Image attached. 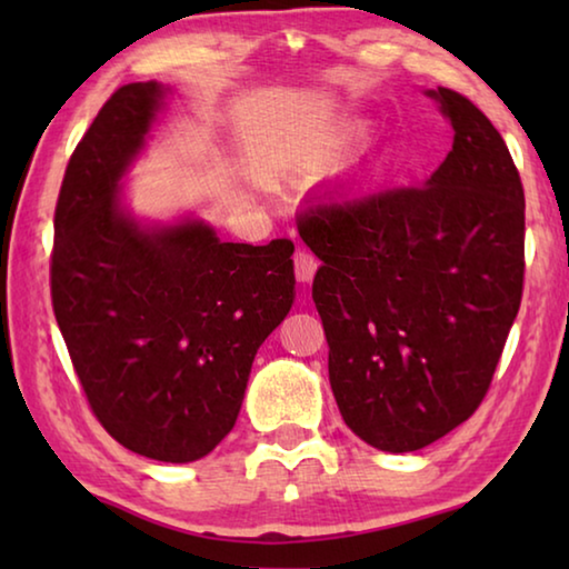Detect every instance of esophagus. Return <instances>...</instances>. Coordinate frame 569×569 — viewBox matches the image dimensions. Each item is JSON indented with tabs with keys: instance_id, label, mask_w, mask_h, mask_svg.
I'll list each match as a JSON object with an SVG mask.
<instances>
[{
	"instance_id": "1",
	"label": "esophagus",
	"mask_w": 569,
	"mask_h": 569,
	"mask_svg": "<svg viewBox=\"0 0 569 569\" xmlns=\"http://www.w3.org/2000/svg\"><path fill=\"white\" fill-rule=\"evenodd\" d=\"M293 263H296V278L301 283H311L313 276H316V268H319V261L308 253V250H298L293 256Z\"/></svg>"
}]
</instances>
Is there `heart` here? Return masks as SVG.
I'll return each instance as SVG.
<instances>
[{"label":"heart","instance_id":"heart-1","mask_svg":"<svg viewBox=\"0 0 569 569\" xmlns=\"http://www.w3.org/2000/svg\"><path fill=\"white\" fill-rule=\"evenodd\" d=\"M339 146H341V134H331V138H326L321 146H319V150H316V158L326 160Z\"/></svg>","mask_w":569,"mask_h":569}]
</instances>
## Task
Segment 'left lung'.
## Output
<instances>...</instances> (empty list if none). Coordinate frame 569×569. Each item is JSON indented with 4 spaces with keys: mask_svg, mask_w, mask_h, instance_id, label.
<instances>
[{
    "mask_svg": "<svg viewBox=\"0 0 569 569\" xmlns=\"http://www.w3.org/2000/svg\"><path fill=\"white\" fill-rule=\"evenodd\" d=\"M455 142L421 188L331 192L298 216L319 256L329 381L356 437L417 451L485 399L525 281V190L502 134L465 94L427 92Z\"/></svg>",
    "mask_w": 569,
    "mask_h": 569,
    "instance_id": "1",
    "label": "left lung"
}]
</instances>
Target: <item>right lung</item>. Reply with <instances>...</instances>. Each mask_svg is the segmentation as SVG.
Instances as JSON below:
<instances>
[{
	"mask_svg": "<svg viewBox=\"0 0 569 569\" xmlns=\"http://www.w3.org/2000/svg\"><path fill=\"white\" fill-rule=\"evenodd\" d=\"M130 82L74 148L54 208L52 308L94 417L186 465L233 429L256 351L293 306V243H223L200 218L140 223L120 180L166 100Z\"/></svg>",
	"mask_w": 569,
	"mask_h": 569,
	"instance_id": "1",
	"label": "right lung"
}]
</instances>
